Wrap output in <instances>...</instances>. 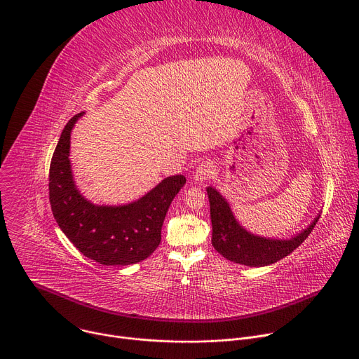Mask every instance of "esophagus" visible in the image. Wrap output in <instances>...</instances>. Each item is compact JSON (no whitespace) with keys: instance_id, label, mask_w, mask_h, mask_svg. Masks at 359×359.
Here are the masks:
<instances>
[{"instance_id":"obj_1","label":"esophagus","mask_w":359,"mask_h":359,"mask_svg":"<svg viewBox=\"0 0 359 359\" xmlns=\"http://www.w3.org/2000/svg\"><path fill=\"white\" fill-rule=\"evenodd\" d=\"M215 176V166L212 162H201L193 173V182L201 184L206 180H210Z\"/></svg>"}]
</instances>
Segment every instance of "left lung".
<instances>
[{
	"label": "left lung",
	"mask_w": 359,
	"mask_h": 359,
	"mask_svg": "<svg viewBox=\"0 0 359 359\" xmlns=\"http://www.w3.org/2000/svg\"><path fill=\"white\" fill-rule=\"evenodd\" d=\"M210 219L213 227L212 244L224 259L248 266L264 267L287 257L310 236L321 215L314 222L290 238H270L252 234L234 217L229 201L212 186L208 187Z\"/></svg>",
	"instance_id": "left-lung-1"
}]
</instances>
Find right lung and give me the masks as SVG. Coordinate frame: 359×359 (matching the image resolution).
<instances>
[{
    "label": "right lung",
    "mask_w": 359,
    "mask_h": 359,
    "mask_svg": "<svg viewBox=\"0 0 359 359\" xmlns=\"http://www.w3.org/2000/svg\"><path fill=\"white\" fill-rule=\"evenodd\" d=\"M83 115L81 112L67 123L50 161V209L62 233L85 257L102 266L136 264L159 247L166 213L186 177H166L128 204L92 203L76 187L69 161L71 133Z\"/></svg>",
    "instance_id": "1"
}]
</instances>
